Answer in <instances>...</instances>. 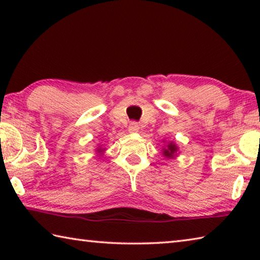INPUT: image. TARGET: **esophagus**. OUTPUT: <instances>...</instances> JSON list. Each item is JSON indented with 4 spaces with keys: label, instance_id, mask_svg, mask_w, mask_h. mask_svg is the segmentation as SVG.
I'll return each instance as SVG.
<instances>
[{
    "label": "esophagus",
    "instance_id": "esophagus-1",
    "mask_svg": "<svg viewBox=\"0 0 260 260\" xmlns=\"http://www.w3.org/2000/svg\"><path fill=\"white\" fill-rule=\"evenodd\" d=\"M139 124L136 121H133V122H131L129 124V126H128V131L131 132V133H134V132H138L139 131Z\"/></svg>",
    "mask_w": 260,
    "mask_h": 260
}]
</instances>
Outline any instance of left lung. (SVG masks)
Instances as JSON below:
<instances>
[{
	"label": "left lung",
	"mask_w": 260,
	"mask_h": 260,
	"mask_svg": "<svg viewBox=\"0 0 260 260\" xmlns=\"http://www.w3.org/2000/svg\"><path fill=\"white\" fill-rule=\"evenodd\" d=\"M177 150H178L177 146H175V144H173V143H170L169 146H167V149H164V151H162V152H164V155L166 157H172Z\"/></svg>",
	"instance_id": "left-lung-1"
}]
</instances>
